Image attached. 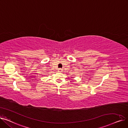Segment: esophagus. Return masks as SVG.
<instances>
[{
    "label": "esophagus",
    "mask_w": 128,
    "mask_h": 128,
    "mask_svg": "<svg viewBox=\"0 0 128 128\" xmlns=\"http://www.w3.org/2000/svg\"><path fill=\"white\" fill-rule=\"evenodd\" d=\"M58 72H63V70H62V68H59V69L58 70Z\"/></svg>",
    "instance_id": "esophagus-1"
}]
</instances>
